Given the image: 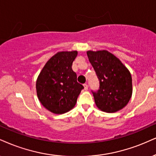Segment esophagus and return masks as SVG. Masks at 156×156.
I'll list each match as a JSON object with an SVG mask.
<instances>
[{"label": "esophagus", "mask_w": 156, "mask_h": 156, "mask_svg": "<svg viewBox=\"0 0 156 156\" xmlns=\"http://www.w3.org/2000/svg\"><path fill=\"white\" fill-rule=\"evenodd\" d=\"M84 90H87L88 89V85L87 84H84Z\"/></svg>", "instance_id": "obj_1"}]
</instances>
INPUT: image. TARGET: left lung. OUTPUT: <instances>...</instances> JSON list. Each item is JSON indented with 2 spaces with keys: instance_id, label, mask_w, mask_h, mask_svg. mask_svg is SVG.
Wrapping results in <instances>:
<instances>
[{
  "instance_id": "1",
  "label": "left lung",
  "mask_w": 156,
  "mask_h": 156,
  "mask_svg": "<svg viewBox=\"0 0 156 156\" xmlns=\"http://www.w3.org/2000/svg\"><path fill=\"white\" fill-rule=\"evenodd\" d=\"M87 54L100 82L99 90L92 91L97 107L106 113L122 109L132 94L129 71L118 58L105 50L88 51Z\"/></svg>"
}]
</instances>
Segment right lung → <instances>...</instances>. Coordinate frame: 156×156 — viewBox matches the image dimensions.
<instances>
[{
    "label": "right lung",
    "instance_id": "1",
    "mask_svg": "<svg viewBox=\"0 0 156 156\" xmlns=\"http://www.w3.org/2000/svg\"><path fill=\"white\" fill-rule=\"evenodd\" d=\"M77 51L58 52L48 61L36 82L37 98L46 109L55 114L68 112L75 106L83 85L72 70Z\"/></svg>",
    "mask_w": 156,
    "mask_h": 156
}]
</instances>
